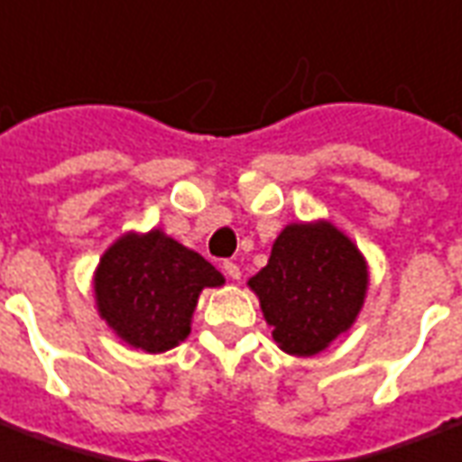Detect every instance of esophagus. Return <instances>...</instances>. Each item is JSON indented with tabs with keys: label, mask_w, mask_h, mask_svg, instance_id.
<instances>
[{
	"label": "esophagus",
	"mask_w": 462,
	"mask_h": 462,
	"mask_svg": "<svg viewBox=\"0 0 462 462\" xmlns=\"http://www.w3.org/2000/svg\"><path fill=\"white\" fill-rule=\"evenodd\" d=\"M223 271L230 281H239V276H242V271H239V266L235 262H223Z\"/></svg>",
	"instance_id": "esophagus-1"
}]
</instances>
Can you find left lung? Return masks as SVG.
Listing matches in <instances>:
<instances>
[{"mask_svg": "<svg viewBox=\"0 0 462 462\" xmlns=\"http://www.w3.org/2000/svg\"><path fill=\"white\" fill-rule=\"evenodd\" d=\"M273 339L291 356H315L356 322L368 288L358 246L327 220L283 227L269 263L249 278Z\"/></svg>", "mask_w": 462, "mask_h": 462, "instance_id": "left-lung-1", "label": "left lung"}]
</instances>
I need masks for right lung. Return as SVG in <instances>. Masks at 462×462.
Instances as JSON below:
<instances>
[{
    "label": "right lung",
    "instance_id": "add662e5",
    "mask_svg": "<svg viewBox=\"0 0 462 462\" xmlns=\"http://www.w3.org/2000/svg\"><path fill=\"white\" fill-rule=\"evenodd\" d=\"M223 283L213 263L162 230L116 239L94 273L98 315L125 344L147 354L179 346L191 332L200 291Z\"/></svg>",
    "mask_w": 462,
    "mask_h": 462
}]
</instances>
